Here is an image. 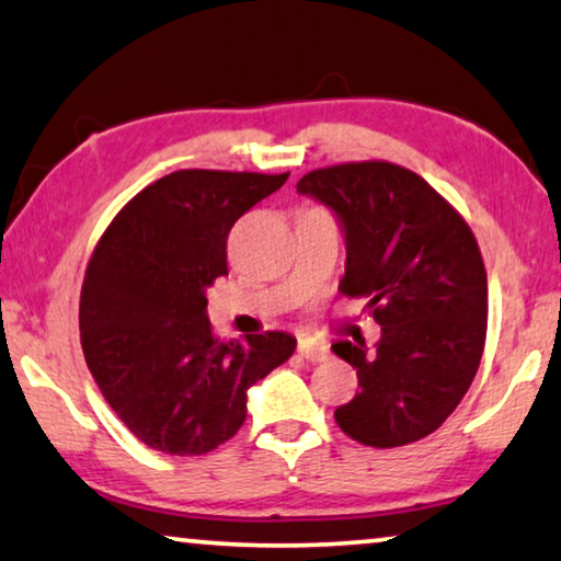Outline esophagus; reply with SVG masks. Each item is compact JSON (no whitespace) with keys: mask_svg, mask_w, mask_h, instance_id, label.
I'll return each instance as SVG.
<instances>
[{"mask_svg":"<svg viewBox=\"0 0 561 561\" xmlns=\"http://www.w3.org/2000/svg\"><path fill=\"white\" fill-rule=\"evenodd\" d=\"M299 355L305 357L309 363H322L328 360V345H322V342H312V340H299Z\"/></svg>","mask_w":561,"mask_h":561,"instance_id":"esophagus-1","label":"esophagus"}]
</instances>
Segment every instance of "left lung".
<instances>
[{
    "mask_svg": "<svg viewBox=\"0 0 561 561\" xmlns=\"http://www.w3.org/2000/svg\"><path fill=\"white\" fill-rule=\"evenodd\" d=\"M345 237L340 291L365 297L380 340H337L360 392L334 411L350 438L396 448L440 428L479 370L489 284L473 231L431 183L386 161L309 171L297 183Z\"/></svg>",
    "mask_w": 561,
    "mask_h": 561,
    "instance_id": "8db88e82",
    "label": "left lung"
}]
</instances>
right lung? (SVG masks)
Segmentation results:
<instances>
[{"instance_id":"add662e5","label":"right lung","mask_w":561,"mask_h":561,"mask_svg":"<svg viewBox=\"0 0 561 561\" xmlns=\"http://www.w3.org/2000/svg\"><path fill=\"white\" fill-rule=\"evenodd\" d=\"M289 173L175 171L121 208L90 259L80 340L100 392L148 448L201 456L247 417V390L287 363V332L219 342L206 291L229 274L239 216Z\"/></svg>"}]
</instances>
